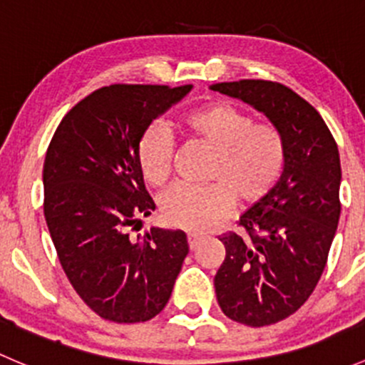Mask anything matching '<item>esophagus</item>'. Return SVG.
<instances>
[{
    "mask_svg": "<svg viewBox=\"0 0 365 365\" xmlns=\"http://www.w3.org/2000/svg\"><path fill=\"white\" fill-rule=\"evenodd\" d=\"M200 238H201V235H197V233H189V235H187V240H189V247L190 249L196 247V244H197V240H200Z\"/></svg>",
    "mask_w": 365,
    "mask_h": 365,
    "instance_id": "esophagus-1",
    "label": "esophagus"
}]
</instances>
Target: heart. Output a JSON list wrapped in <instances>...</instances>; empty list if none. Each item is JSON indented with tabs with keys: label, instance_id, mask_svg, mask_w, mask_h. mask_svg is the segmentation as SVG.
Instances as JSON below:
<instances>
[{
	"label": "heart",
	"instance_id": "obj_1",
	"mask_svg": "<svg viewBox=\"0 0 365 365\" xmlns=\"http://www.w3.org/2000/svg\"><path fill=\"white\" fill-rule=\"evenodd\" d=\"M183 132L213 150L208 178L220 184L175 185L160 197V213L183 230H206L237 203H254L281 178L286 150L281 134L270 125H254L251 114L224 102L194 109L182 118ZM169 135L152 125L138 145V164L148 183L164 185L171 173Z\"/></svg>",
	"mask_w": 365,
	"mask_h": 365
}]
</instances>
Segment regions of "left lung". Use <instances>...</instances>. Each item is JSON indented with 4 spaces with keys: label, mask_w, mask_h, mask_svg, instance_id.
I'll list each match as a JSON object with an SVG mask.
<instances>
[{
    "label": "left lung",
    "mask_w": 365,
    "mask_h": 365,
    "mask_svg": "<svg viewBox=\"0 0 365 365\" xmlns=\"http://www.w3.org/2000/svg\"><path fill=\"white\" fill-rule=\"evenodd\" d=\"M210 90L264 114L284 141L281 178L256 201L240 226L220 238L217 302L227 318L264 327L288 318L314 292L339 224V150L319 113L279 83L244 79Z\"/></svg>",
    "instance_id": "8db88e82"
}]
</instances>
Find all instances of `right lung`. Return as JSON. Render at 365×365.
I'll list each match as a JSON object with an SVG mask.
<instances>
[{"mask_svg":"<svg viewBox=\"0 0 365 365\" xmlns=\"http://www.w3.org/2000/svg\"><path fill=\"white\" fill-rule=\"evenodd\" d=\"M192 84H111L65 114L43 162V215L77 295L101 318L148 322L168 304L189 244L183 231L128 230L155 210L139 139Z\"/></svg>","mask_w":365,"mask_h":365,"instance_id":"obj_1","label":"right lung"}]
</instances>
